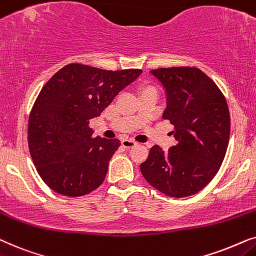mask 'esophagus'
Returning <instances> with one entry per match:
<instances>
[{
  "mask_svg": "<svg viewBox=\"0 0 256 256\" xmlns=\"http://www.w3.org/2000/svg\"><path fill=\"white\" fill-rule=\"evenodd\" d=\"M122 145L124 146L125 148H134V146L137 145V142L134 140H132V139H124V140H122Z\"/></svg>",
  "mask_w": 256,
  "mask_h": 256,
  "instance_id": "34e87169",
  "label": "esophagus"
}]
</instances>
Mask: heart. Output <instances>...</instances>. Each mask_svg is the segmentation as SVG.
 Returning <instances> with one entry per match:
<instances>
[{"label": "heart", "mask_w": 256, "mask_h": 256, "mask_svg": "<svg viewBox=\"0 0 256 256\" xmlns=\"http://www.w3.org/2000/svg\"><path fill=\"white\" fill-rule=\"evenodd\" d=\"M146 88H144V90H146Z\"/></svg>", "instance_id": "1"}]
</instances>
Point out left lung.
<instances>
[{"mask_svg": "<svg viewBox=\"0 0 256 256\" xmlns=\"http://www.w3.org/2000/svg\"><path fill=\"white\" fill-rule=\"evenodd\" d=\"M151 74L166 90L162 118L174 126L176 144L168 152L152 146L140 164L142 174L165 196H193L216 176L226 156L230 132L226 98L198 68H160Z\"/></svg>", "mask_w": 256, "mask_h": 256, "instance_id": "1", "label": "left lung"}]
</instances>
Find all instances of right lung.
I'll use <instances>...</instances> for the list:
<instances>
[{"mask_svg":"<svg viewBox=\"0 0 256 256\" xmlns=\"http://www.w3.org/2000/svg\"><path fill=\"white\" fill-rule=\"evenodd\" d=\"M142 72L71 63L46 82L30 111L28 145L37 172L51 190L74 198L102 185L120 142L94 138L88 124Z\"/></svg>","mask_w":256,"mask_h":256,"instance_id":"obj_1","label":"right lung"}]
</instances>
